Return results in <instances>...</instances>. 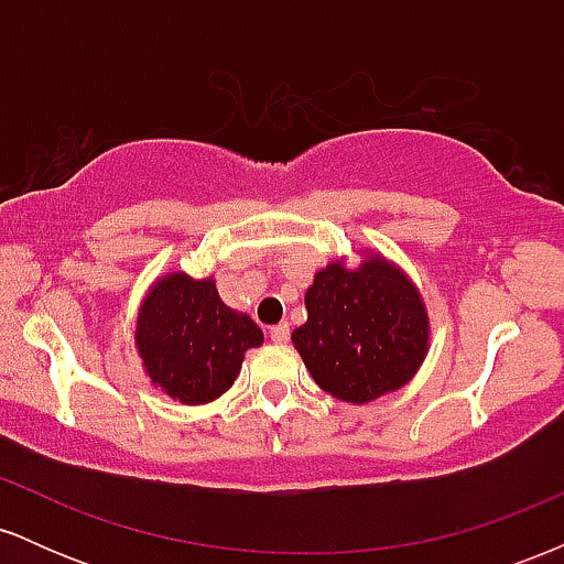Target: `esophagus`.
Returning <instances> with one entry per match:
<instances>
[{"mask_svg":"<svg viewBox=\"0 0 564 564\" xmlns=\"http://www.w3.org/2000/svg\"><path fill=\"white\" fill-rule=\"evenodd\" d=\"M289 326L286 323H278V326L270 328V341H275V345H286L289 341Z\"/></svg>","mask_w":564,"mask_h":564,"instance_id":"obj_1","label":"esophagus"}]
</instances>
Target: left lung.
Wrapping results in <instances>:
<instances>
[{
  "mask_svg": "<svg viewBox=\"0 0 564 564\" xmlns=\"http://www.w3.org/2000/svg\"><path fill=\"white\" fill-rule=\"evenodd\" d=\"M307 323L291 341L315 384L345 403H371L413 379L430 347L419 289L384 257L358 270L332 262L304 294Z\"/></svg>",
  "mask_w": 564,
  "mask_h": 564,
  "instance_id": "1",
  "label": "left lung"
}]
</instances>
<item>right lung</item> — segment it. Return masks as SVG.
Returning <instances> with one entry per match:
<instances>
[{"instance_id":"add662e5","label":"right lung","mask_w":564,"mask_h":564,"mask_svg":"<svg viewBox=\"0 0 564 564\" xmlns=\"http://www.w3.org/2000/svg\"><path fill=\"white\" fill-rule=\"evenodd\" d=\"M134 341L161 392L185 405H200L230 390L246 349L262 345V332L249 315L219 300L212 278L196 281L172 273L153 283L145 296Z\"/></svg>"}]
</instances>
